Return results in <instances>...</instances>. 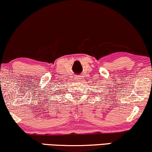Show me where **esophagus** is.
<instances>
[{"mask_svg": "<svg viewBox=\"0 0 152 152\" xmlns=\"http://www.w3.org/2000/svg\"><path fill=\"white\" fill-rule=\"evenodd\" d=\"M76 80L77 81V82H80V81L81 80V78H80V76H77V78H76Z\"/></svg>", "mask_w": 152, "mask_h": 152, "instance_id": "1", "label": "esophagus"}]
</instances>
